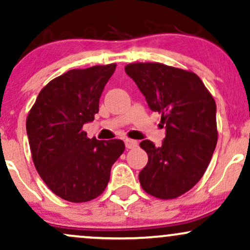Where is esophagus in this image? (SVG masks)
Here are the masks:
<instances>
[{
  "label": "esophagus",
  "instance_id": "esophagus-1",
  "mask_svg": "<svg viewBox=\"0 0 250 250\" xmlns=\"http://www.w3.org/2000/svg\"><path fill=\"white\" fill-rule=\"evenodd\" d=\"M125 148H127V149H133L137 146V142L135 141V140L125 139Z\"/></svg>",
  "mask_w": 250,
  "mask_h": 250
}]
</instances>
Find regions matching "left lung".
Returning <instances> with one entry per match:
<instances>
[{"label":"left lung","mask_w":250,"mask_h":250,"mask_svg":"<svg viewBox=\"0 0 250 250\" xmlns=\"http://www.w3.org/2000/svg\"><path fill=\"white\" fill-rule=\"evenodd\" d=\"M125 73L150 110L161 115L166 137L160 147L140 143L148 163L139 180L148 194L175 199L199 182L216 147V103L196 74L161 63H131Z\"/></svg>","instance_id":"obj_1"}]
</instances>
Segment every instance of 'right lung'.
<instances>
[{"label": "right lung", "mask_w": 250, "mask_h": 250, "mask_svg": "<svg viewBox=\"0 0 250 250\" xmlns=\"http://www.w3.org/2000/svg\"><path fill=\"white\" fill-rule=\"evenodd\" d=\"M116 64L73 69L40 91L27 117L34 165L53 193L87 202L103 193L111 166L125 150L121 140L88 139L82 130L99 113V101Z\"/></svg>", "instance_id": "add662e5"}]
</instances>
